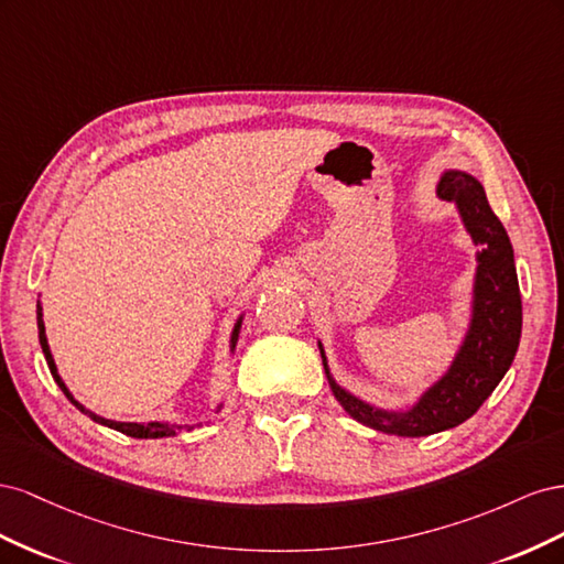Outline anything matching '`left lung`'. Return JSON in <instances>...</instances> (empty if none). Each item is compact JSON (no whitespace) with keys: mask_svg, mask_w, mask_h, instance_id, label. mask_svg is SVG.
I'll use <instances>...</instances> for the list:
<instances>
[{"mask_svg":"<svg viewBox=\"0 0 564 564\" xmlns=\"http://www.w3.org/2000/svg\"><path fill=\"white\" fill-rule=\"evenodd\" d=\"M437 197L456 204L473 245L480 247L475 253L470 322L449 369L409 409H381L355 398L334 381L327 355L317 340L334 398L355 421L388 435L425 437L470 419L506 377L520 346L522 299L513 245L491 212L482 183L458 169H447L440 176Z\"/></svg>","mask_w":564,"mask_h":564,"instance_id":"8db88e82","label":"left lung"}]
</instances>
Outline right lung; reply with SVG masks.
<instances>
[{
  "label": "right lung",
  "mask_w": 564,
  "mask_h": 564,
  "mask_svg": "<svg viewBox=\"0 0 564 564\" xmlns=\"http://www.w3.org/2000/svg\"><path fill=\"white\" fill-rule=\"evenodd\" d=\"M240 327H242V315L237 317L235 327H232V334H230V352L235 350L237 336H240ZM37 329H40V346H42V352H44V357H46V365H48L51 377H54V381H56V383H58V388L63 390V395H65L67 400H70V402L79 409L82 414H87L89 419H94V421H96V423H100V425H108V429H112V431H119V433H124V435H129V437H139V440L174 437V435H178V433H183V431H191V429H195V425H187V423H172V421H148V423L112 421V419H104V416H98V414L89 412L87 406H84L82 402H77V400L73 398V392L67 390V386H65V383H63V379H61V373H58L56 362H54V355H51L48 340H46V332H44V319H42V305H40V301H37ZM220 406H224V402H220V404L216 406V412H220Z\"/></svg>",
  "instance_id": "add662e5"
}]
</instances>
